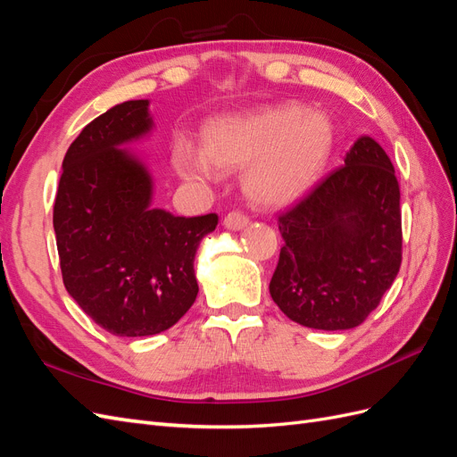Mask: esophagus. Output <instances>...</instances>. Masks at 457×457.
Instances as JSON below:
<instances>
[{
  "label": "esophagus",
  "mask_w": 457,
  "mask_h": 457,
  "mask_svg": "<svg viewBox=\"0 0 457 457\" xmlns=\"http://www.w3.org/2000/svg\"><path fill=\"white\" fill-rule=\"evenodd\" d=\"M223 225H225V228H228V230H242V228H245L247 225H250V219H247V217H245L244 213H240V212H230V213L225 217Z\"/></svg>",
  "instance_id": "1"
}]
</instances>
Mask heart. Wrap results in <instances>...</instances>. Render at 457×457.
Here are the masks:
<instances>
[{
  "label": "heart",
  "instance_id": "1",
  "mask_svg": "<svg viewBox=\"0 0 457 457\" xmlns=\"http://www.w3.org/2000/svg\"><path fill=\"white\" fill-rule=\"evenodd\" d=\"M334 143V123L324 112L286 103L210 121L202 148L188 139L175 143L173 163L179 175L200 183L213 181L217 170H244L247 198L286 207L318 183Z\"/></svg>",
  "mask_w": 457,
  "mask_h": 457
}]
</instances>
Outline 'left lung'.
I'll return each mask as SVG.
<instances>
[{
  "instance_id": "8db88e82",
  "label": "left lung",
  "mask_w": 457,
  "mask_h": 457,
  "mask_svg": "<svg viewBox=\"0 0 457 457\" xmlns=\"http://www.w3.org/2000/svg\"><path fill=\"white\" fill-rule=\"evenodd\" d=\"M270 297L301 326L351 329L379 305L403 261L400 190L378 141L358 137L345 165L278 217Z\"/></svg>"
}]
</instances>
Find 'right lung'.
Segmentation results:
<instances>
[{
	"label": "right lung",
	"instance_id": "obj_1",
	"mask_svg": "<svg viewBox=\"0 0 457 457\" xmlns=\"http://www.w3.org/2000/svg\"><path fill=\"white\" fill-rule=\"evenodd\" d=\"M148 104H116L81 129L53 207L66 292L118 337L156 336L181 320L198 295L196 250L219 220L152 205L148 165L123 148L154 129Z\"/></svg>",
	"mask_w": 457,
	"mask_h": 457
}]
</instances>
